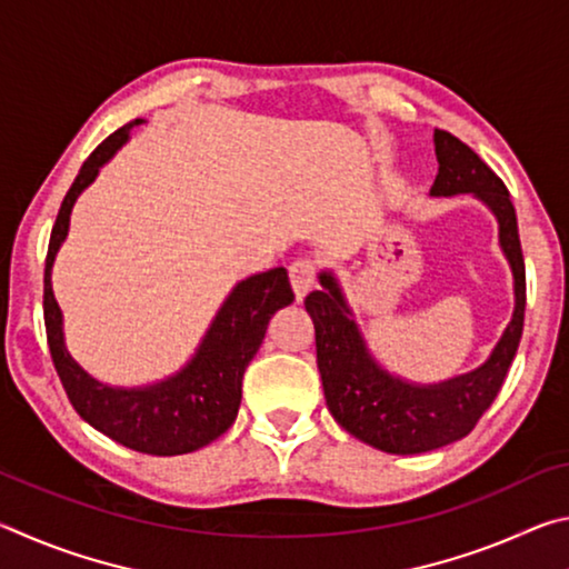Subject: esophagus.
<instances>
[{"label": "esophagus", "instance_id": "obj_1", "mask_svg": "<svg viewBox=\"0 0 569 569\" xmlns=\"http://www.w3.org/2000/svg\"><path fill=\"white\" fill-rule=\"evenodd\" d=\"M288 276H291V286L298 301H303L306 293L311 291L316 283V261L313 258H296V261L288 266Z\"/></svg>", "mask_w": 569, "mask_h": 569}]
</instances>
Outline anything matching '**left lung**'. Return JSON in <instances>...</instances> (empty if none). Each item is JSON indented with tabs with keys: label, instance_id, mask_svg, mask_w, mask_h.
<instances>
[{
	"label": "left lung",
	"instance_id": "left-lung-1",
	"mask_svg": "<svg viewBox=\"0 0 569 569\" xmlns=\"http://www.w3.org/2000/svg\"><path fill=\"white\" fill-rule=\"evenodd\" d=\"M435 146L439 176L431 192H475L485 200L499 220V243L512 263L517 306L492 359L467 377L439 387H409L383 373L366 353L339 286L329 273L321 276L323 291L306 296V311L316 329V363L333 419L356 439L389 455H419L467 437L502 389L525 326V258L509 190L502 178L451 132L435 130Z\"/></svg>",
	"mask_w": 569,
	"mask_h": 569
}]
</instances>
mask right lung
<instances>
[{"label":"right lung","instance_id":"1","mask_svg":"<svg viewBox=\"0 0 569 569\" xmlns=\"http://www.w3.org/2000/svg\"><path fill=\"white\" fill-rule=\"evenodd\" d=\"M140 122L142 120H132L114 130L110 138H104L90 152V158L80 168V176L67 190L52 226L44 261V329L52 363L67 391V399L90 427L122 447L142 451V455L176 457L210 445L236 421L246 366L261 346L271 316L293 301V288L286 268H271L268 273L250 276L243 283H238L218 311L196 359L178 377L162 381L158 387L130 391L104 387L72 361L62 341L60 306L52 296V261L67 236L70 210L77 196L94 180L102 162H108L114 150L128 140L132 124Z\"/></svg>","mask_w":569,"mask_h":569}]
</instances>
